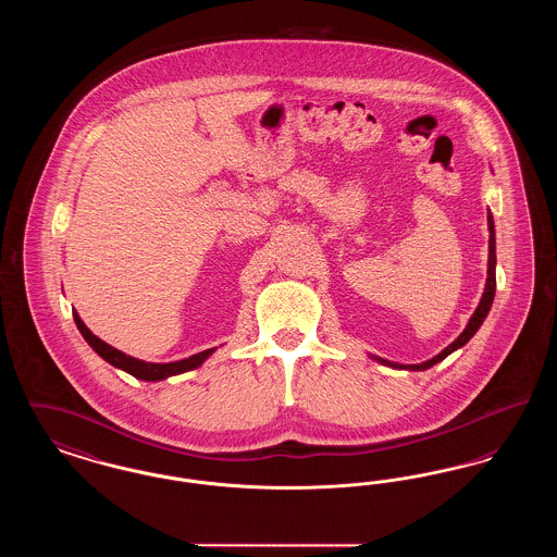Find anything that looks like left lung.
I'll return each mask as SVG.
<instances>
[{
    "label": "left lung",
    "instance_id": "left-lung-1",
    "mask_svg": "<svg viewBox=\"0 0 557 557\" xmlns=\"http://www.w3.org/2000/svg\"><path fill=\"white\" fill-rule=\"evenodd\" d=\"M488 232H491V238H488V277H486V286H484V294H482V298H480V305H478L474 315H472L470 321H468L466 330L461 332V336H459L455 343H450L443 352H438L436 357L428 359V361L420 363V366H398V363H391V361H386V359H377L380 363L391 366V368H398V370H428V368L436 366L438 361H443L445 357H449L450 352H453V350H457L459 346L466 345V343L476 334L478 327L482 325V321H484V318L488 315V311H491V307H493L495 288H497V277H495V265H497V255H495V223H493V216H491V214H488Z\"/></svg>",
    "mask_w": 557,
    "mask_h": 557
}]
</instances>
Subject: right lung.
Segmentation results:
<instances>
[{
  "mask_svg": "<svg viewBox=\"0 0 557 557\" xmlns=\"http://www.w3.org/2000/svg\"><path fill=\"white\" fill-rule=\"evenodd\" d=\"M73 318H75V323H77L83 338L89 343V346H91L104 361H108V363L114 366V368H119V370L132 373L133 377L146 380V382H159V380H164V377H169V375H177V373H184V371L196 370L198 366L205 363L207 357H211L212 352H214V348H209V350L196 352V355H191V357H187V359H182V361H175V363H146V361H139V359H135V357H129V355L116 350L114 346L107 345V343L100 341L98 336H94L91 330H87V325L81 321L77 311L73 313Z\"/></svg>",
  "mask_w": 557,
  "mask_h": 557,
  "instance_id": "1",
  "label": "right lung"
}]
</instances>
